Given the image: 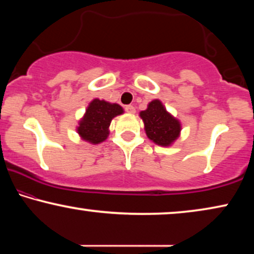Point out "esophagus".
<instances>
[{"instance_id":"obj_1","label":"esophagus","mask_w":254,"mask_h":254,"mask_svg":"<svg viewBox=\"0 0 254 254\" xmlns=\"http://www.w3.org/2000/svg\"><path fill=\"white\" fill-rule=\"evenodd\" d=\"M125 110H126V112L129 113V114H134L135 113V107L131 106V105H127L126 107H125Z\"/></svg>"}]
</instances>
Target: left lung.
<instances>
[{"label":"left lung","mask_w":254,"mask_h":254,"mask_svg":"<svg viewBox=\"0 0 254 254\" xmlns=\"http://www.w3.org/2000/svg\"><path fill=\"white\" fill-rule=\"evenodd\" d=\"M140 118L149 140L161 147L172 145L182 133V123L166 111L159 99L149 103L147 110L140 112Z\"/></svg>","instance_id":"left-lung-1"}]
</instances>
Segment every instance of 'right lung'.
I'll use <instances>...</instances> for the list:
<instances>
[{"label": "right lung", "instance_id": "add662e5", "mask_svg": "<svg viewBox=\"0 0 254 254\" xmlns=\"http://www.w3.org/2000/svg\"><path fill=\"white\" fill-rule=\"evenodd\" d=\"M123 113L124 109L119 104L95 98L89 103L84 116L79 119L76 131L83 141L99 144L109 137L110 125L113 118Z\"/></svg>", "mask_w": 254, "mask_h": 254}]
</instances>
